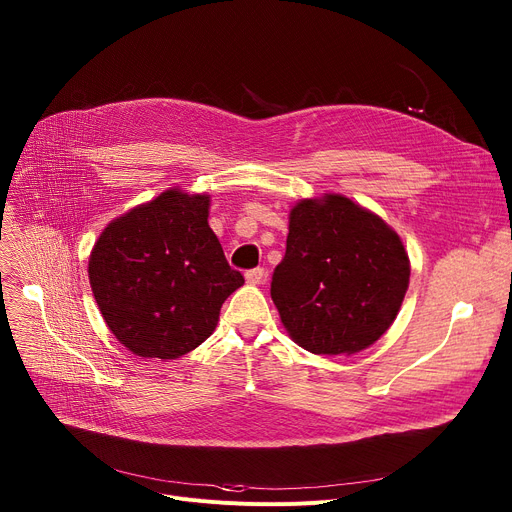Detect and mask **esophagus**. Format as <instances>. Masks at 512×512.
Returning <instances> with one entry per match:
<instances>
[{
  "label": "esophagus",
  "instance_id": "esophagus-1",
  "mask_svg": "<svg viewBox=\"0 0 512 512\" xmlns=\"http://www.w3.org/2000/svg\"><path fill=\"white\" fill-rule=\"evenodd\" d=\"M245 278H247L249 284H261L265 280V270H263V267H253V270H249L245 274Z\"/></svg>",
  "mask_w": 512,
  "mask_h": 512
}]
</instances>
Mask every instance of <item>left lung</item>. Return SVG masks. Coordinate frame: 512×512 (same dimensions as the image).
Segmentation results:
<instances>
[{
	"mask_svg": "<svg viewBox=\"0 0 512 512\" xmlns=\"http://www.w3.org/2000/svg\"><path fill=\"white\" fill-rule=\"evenodd\" d=\"M409 255L378 215L342 195L290 211L272 301L292 340L315 355H353L390 328L409 286Z\"/></svg>",
	"mask_w": 512,
	"mask_h": 512,
	"instance_id": "left-lung-1",
	"label": "left lung"
}]
</instances>
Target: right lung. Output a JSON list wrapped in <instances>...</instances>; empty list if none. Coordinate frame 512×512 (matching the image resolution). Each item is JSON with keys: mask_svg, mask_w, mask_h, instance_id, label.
<instances>
[{"mask_svg": "<svg viewBox=\"0 0 512 512\" xmlns=\"http://www.w3.org/2000/svg\"><path fill=\"white\" fill-rule=\"evenodd\" d=\"M209 197L178 188L107 226L89 259L93 297L112 334L139 357L178 359L209 338L245 284L207 224Z\"/></svg>", "mask_w": 512, "mask_h": 512, "instance_id": "obj_1", "label": "right lung"}]
</instances>
